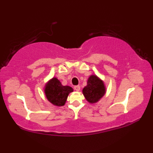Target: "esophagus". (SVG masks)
Masks as SVG:
<instances>
[{
    "instance_id": "34e87169",
    "label": "esophagus",
    "mask_w": 153,
    "mask_h": 153,
    "mask_svg": "<svg viewBox=\"0 0 153 153\" xmlns=\"http://www.w3.org/2000/svg\"><path fill=\"white\" fill-rule=\"evenodd\" d=\"M74 89L76 90V91H79L80 86H74Z\"/></svg>"
}]
</instances>
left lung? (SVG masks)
<instances>
[{"label": "left lung", "instance_id": "obj_1", "mask_svg": "<svg viewBox=\"0 0 153 153\" xmlns=\"http://www.w3.org/2000/svg\"><path fill=\"white\" fill-rule=\"evenodd\" d=\"M86 99L90 103L98 102L105 94L104 83L97 76H90L87 82V86L82 90Z\"/></svg>", "mask_w": 153, "mask_h": 153}]
</instances>
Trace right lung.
<instances>
[{
    "mask_svg": "<svg viewBox=\"0 0 153 153\" xmlns=\"http://www.w3.org/2000/svg\"><path fill=\"white\" fill-rule=\"evenodd\" d=\"M45 92L48 100L52 104L63 106L69 93L73 92V88L68 86H63L57 78L53 77L46 85Z\"/></svg>",
    "mask_w": 153,
    "mask_h": 153,
    "instance_id": "right-lung-1",
    "label": "right lung"
}]
</instances>
